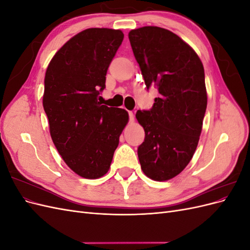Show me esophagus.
Here are the masks:
<instances>
[{"mask_svg":"<svg viewBox=\"0 0 250 250\" xmlns=\"http://www.w3.org/2000/svg\"><path fill=\"white\" fill-rule=\"evenodd\" d=\"M129 120H130V122H133L134 121V115L132 111H129Z\"/></svg>","mask_w":250,"mask_h":250,"instance_id":"1","label":"esophagus"}]
</instances>
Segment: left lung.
<instances>
[{
	"label": "left lung",
	"mask_w": 250,
	"mask_h": 250,
	"mask_svg": "<svg viewBox=\"0 0 250 250\" xmlns=\"http://www.w3.org/2000/svg\"><path fill=\"white\" fill-rule=\"evenodd\" d=\"M128 37L147 88L154 84L160 93L152 108L135 115L145 130L139 161L147 177L166 181L187 167L198 145L208 104L203 64L167 29L146 26Z\"/></svg>",
	"instance_id": "obj_1"
}]
</instances>
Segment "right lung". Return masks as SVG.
Here are the masks:
<instances>
[{"label":"right lung","mask_w":250,"mask_h":250,"mask_svg":"<svg viewBox=\"0 0 250 250\" xmlns=\"http://www.w3.org/2000/svg\"><path fill=\"white\" fill-rule=\"evenodd\" d=\"M121 30L89 28L53 56L44 76L43 109L50 134L72 171L97 179L110 168L128 112L102 105L107 69L121 46Z\"/></svg>","instance_id":"obj_1"}]
</instances>
